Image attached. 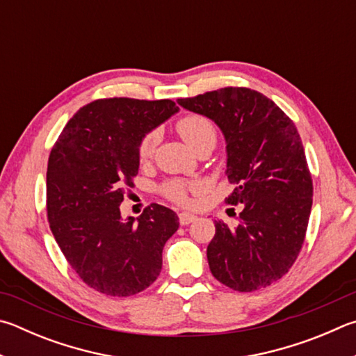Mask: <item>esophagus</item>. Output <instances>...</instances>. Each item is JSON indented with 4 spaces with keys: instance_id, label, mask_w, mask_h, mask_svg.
Returning <instances> with one entry per match:
<instances>
[{
    "instance_id": "obj_1",
    "label": "esophagus",
    "mask_w": 356,
    "mask_h": 356,
    "mask_svg": "<svg viewBox=\"0 0 356 356\" xmlns=\"http://www.w3.org/2000/svg\"><path fill=\"white\" fill-rule=\"evenodd\" d=\"M193 221H196V216L195 215H191V213H186V211L179 213V222L182 224V225H188Z\"/></svg>"
}]
</instances>
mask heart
Segmentation results:
<instances>
[{
    "instance_id": "heart-1",
    "label": "heart",
    "mask_w": 356,
    "mask_h": 356,
    "mask_svg": "<svg viewBox=\"0 0 356 356\" xmlns=\"http://www.w3.org/2000/svg\"><path fill=\"white\" fill-rule=\"evenodd\" d=\"M176 131L182 137V140L188 145L193 151L197 152L202 147H215L216 145V127L211 120L204 115L190 113L185 115L176 122ZM157 143V135L154 132H147L138 143V159L140 161H147L154 154ZM196 185L182 182V180H168L161 186L163 195L174 200L176 204L188 202V191L195 190Z\"/></svg>"
}]
</instances>
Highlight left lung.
<instances>
[{
    "instance_id": "obj_1",
    "label": "left lung",
    "mask_w": 356,
    "mask_h": 356,
    "mask_svg": "<svg viewBox=\"0 0 356 356\" xmlns=\"http://www.w3.org/2000/svg\"><path fill=\"white\" fill-rule=\"evenodd\" d=\"M177 102L216 122L227 143L225 202L241 205L240 224L215 221L210 270L240 293L280 280L297 260L313 204V180L293 120L263 93L225 87Z\"/></svg>"
}]
</instances>
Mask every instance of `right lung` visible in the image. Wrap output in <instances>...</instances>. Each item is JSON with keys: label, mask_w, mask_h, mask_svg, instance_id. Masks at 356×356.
<instances>
[{"label": "right lung", "mask_w": 356, "mask_h": 356, "mask_svg": "<svg viewBox=\"0 0 356 356\" xmlns=\"http://www.w3.org/2000/svg\"><path fill=\"white\" fill-rule=\"evenodd\" d=\"M179 111L171 99H96L81 107L53 146L47 171L48 221L70 266L106 296L138 294L157 280L179 218L151 204L122 221L120 205L138 174V143Z\"/></svg>", "instance_id": "1"}]
</instances>
